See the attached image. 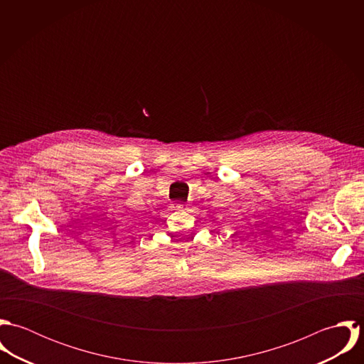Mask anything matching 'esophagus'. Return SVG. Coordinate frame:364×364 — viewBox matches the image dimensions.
Listing matches in <instances>:
<instances>
[{
    "label": "esophagus",
    "mask_w": 364,
    "mask_h": 364,
    "mask_svg": "<svg viewBox=\"0 0 364 364\" xmlns=\"http://www.w3.org/2000/svg\"><path fill=\"white\" fill-rule=\"evenodd\" d=\"M176 208H178V210H189L188 205H181V203L176 205Z\"/></svg>",
    "instance_id": "esophagus-1"
}]
</instances>
